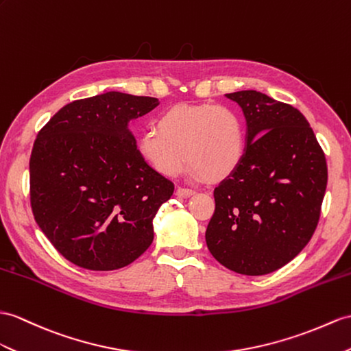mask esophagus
<instances>
[{"mask_svg": "<svg viewBox=\"0 0 351 351\" xmlns=\"http://www.w3.org/2000/svg\"><path fill=\"white\" fill-rule=\"evenodd\" d=\"M176 195L180 196V198H189V196L195 195L193 189H187V187H178L176 191Z\"/></svg>", "mask_w": 351, "mask_h": 351, "instance_id": "1", "label": "esophagus"}]
</instances>
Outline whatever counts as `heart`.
<instances>
[{"label":"heart","mask_w":351,"mask_h":351,"mask_svg":"<svg viewBox=\"0 0 351 351\" xmlns=\"http://www.w3.org/2000/svg\"><path fill=\"white\" fill-rule=\"evenodd\" d=\"M144 130L136 143L140 156L167 177L182 173L187 160L198 176L220 180L240 167L245 126L235 110L216 104H178Z\"/></svg>","instance_id":"obj_1"}]
</instances>
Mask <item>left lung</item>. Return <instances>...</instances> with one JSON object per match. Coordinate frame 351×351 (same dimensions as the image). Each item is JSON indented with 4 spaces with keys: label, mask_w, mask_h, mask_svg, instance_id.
Listing matches in <instances>:
<instances>
[{
    "label": "left lung",
    "mask_w": 351,
    "mask_h": 351,
    "mask_svg": "<svg viewBox=\"0 0 351 351\" xmlns=\"http://www.w3.org/2000/svg\"><path fill=\"white\" fill-rule=\"evenodd\" d=\"M226 98L244 113L245 153L215 189L216 210L205 241L228 269L265 276L311 240L326 192V158L298 108L258 90Z\"/></svg>",
    "instance_id": "1"
}]
</instances>
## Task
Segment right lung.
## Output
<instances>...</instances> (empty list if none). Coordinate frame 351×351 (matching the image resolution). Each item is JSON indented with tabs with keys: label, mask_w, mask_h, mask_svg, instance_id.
<instances>
[{
	"label": "right lung",
	"mask_w": 351,
	"mask_h": 351,
	"mask_svg": "<svg viewBox=\"0 0 351 351\" xmlns=\"http://www.w3.org/2000/svg\"><path fill=\"white\" fill-rule=\"evenodd\" d=\"M158 106V98L111 90L70 102L38 132L31 208L43 234L77 267L119 269L150 247L153 219L174 183L140 156L128 123Z\"/></svg>",
	"instance_id": "add662e5"
}]
</instances>
